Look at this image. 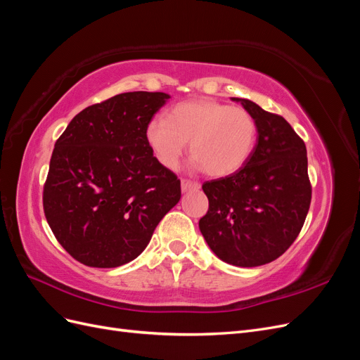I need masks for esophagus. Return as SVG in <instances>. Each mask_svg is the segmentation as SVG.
I'll return each mask as SVG.
<instances>
[{"label": "esophagus", "instance_id": "34e87169", "mask_svg": "<svg viewBox=\"0 0 360 360\" xmlns=\"http://www.w3.org/2000/svg\"><path fill=\"white\" fill-rule=\"evenodd\" d=\"M201 188V184L198 181H192V180H181V191L183 192H189V191H198Z\"/></svg>", "mask_w": 360, "mask_h": 360}]
</instances>
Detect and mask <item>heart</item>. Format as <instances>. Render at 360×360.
Masks as SVG:
<instances>
[{"mask_svg":"<svg viewBox=\"0 0 360 360\" xmlns=\"http://www.w3.org/2000/svg\"><path fill=\"white\" fill-rule=\"evenodd\" d=\"M257 122L242 106H230L214 99L177 103L168 118L150 120L147 143L156 159L176 169L191 141L195 163L213 177H226L240 171L257 143Z\"/></svg>","mask_w":360,"mask_h":360,"instance_id":"1","label":"heart"}]
</instances>
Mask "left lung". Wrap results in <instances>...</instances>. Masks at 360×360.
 <instances>
[{"mask_svg":"<svg viewBox=\"0 0 360 360\" xmlns=\"http://www.w3.org/2000/svg\"><path fill=\"white\" fill-rule=\"evenodd\" d=\"M258 136L246 165L205 181L209 210L200 219L207 245L228 264L257 267L281 257L296 240L311 204L307 146L284 117L248 99Z\"/></svg>","mask_w":360,"mask_h":360,"instance_id":"1","label":"left lung"}]
</instances>
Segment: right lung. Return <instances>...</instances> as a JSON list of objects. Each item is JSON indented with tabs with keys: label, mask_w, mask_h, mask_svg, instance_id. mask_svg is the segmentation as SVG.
Returning a JSON list of instances; mask_svg holds the SVG:
<instances>
[{
	"label": "right lung",
	"mask_w": 360,
	"mask_h": 360,
	"mask_svg": "<svg viewBox=\"0 0 360 360\" xmlns=\"http://www.w3.org/2000/svg\"><path fill=\"white\" fill-rule=\"evenodd\" d=\"M165 93L132 91L85 108L57 139L43 210L79 263L110 269L135 259L180 201V180L153 156L146 129Z\"/></svg>",
	"instance_id": "right-lung-1"
}]
</instances>
